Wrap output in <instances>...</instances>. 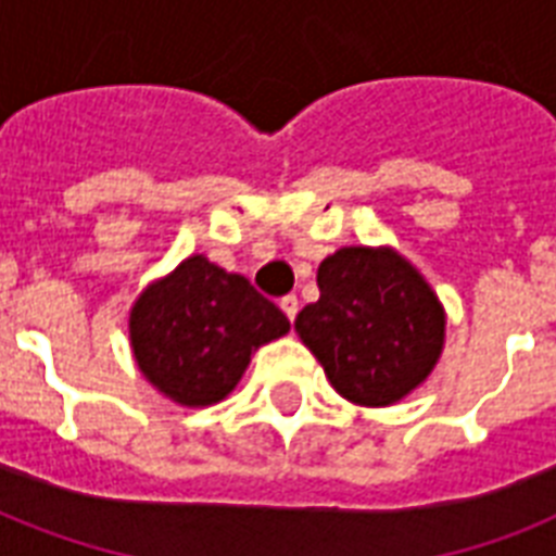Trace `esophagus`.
Instances as JSON below:
<instances>
[{"label": "esophagus", "mask_w": 556, "mask_h": 556, "mask_svg": "<svg viewBox=\"0 0 556 556\" xmlns=\"http://www.w3.org/2000/svg\"><path fill=\"white\" fill-rule=\"evenodd\" d=\"M279 308H282V312H286V317H288V320L294 323L296 312H300V300H296L294 294L282 296V300H279Z\"/></svg>", "instance_id": "esophagus-1"}]
</instances>
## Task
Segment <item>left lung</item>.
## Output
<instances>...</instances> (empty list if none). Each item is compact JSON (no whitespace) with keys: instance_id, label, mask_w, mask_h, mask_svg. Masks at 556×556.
I'll return each mask as SVG.
<instances>
[{"instance_id":"8db88e82","label":"left lung","mask_w":556,"mask_h":556,"mask_svg":"<svg viewBox=\"0 0 556 556\" xmlns=\"http://www.w3.org/2000/svg\"><path fill=\"white\" fill-rule=\"evenodd\" d=\"M320 300L294 329L338 395L392 406L430 378L447 312L424 274L389 244H346L317 268Z\"/></svg>"}]
</instances>
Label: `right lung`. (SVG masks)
I'll use <instances>...</instances> for the list:
<instances>
[{
  "instance_id": "add662e5",
  "label": "right lung",
  "mask_w": 556,
  "mask_h": 556,
  "mask_svg": "<svg viewBox=\"0 0 556 556\" xmlns=\"http://www.w3.org/2000/svg\"><path fill=\"white\" fill-rule=\"evenodd\" d=\"M291 323L242 274L192 253L152 279L129 308V346L141 375L173 404L213 406L242 380L260 346Z\"/></svg>"
}]
</instances>
